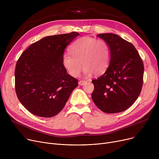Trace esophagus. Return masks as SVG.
Here are the masks:
<instances>
[{
    "label": "esophagus",
    "instance_id": "obj_1",
    "mask_svg": "<svg viewBox=\"0 0 159 159\" xmlns=\"http://www.w3.org/2000/svg\"><path fill=\"white\" fill-rule=\"evenodd\" d=\"M86 82H87V81H86V80H80L79 82V84L80 86H82V85H84Z\"/></svg>",
    "mask_w": 159,
    "mask_h": 159
}]
</instances>
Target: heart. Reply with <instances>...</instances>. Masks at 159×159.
Instances as JSON below:
<instances>
[{
    "label": "heart",
    "instance_id": "obj_1",
    "mask_svg": "<svg viewBox=\"0 0 159 159\" xmlns=\"http://www.w3.org/2000/svg\"><path fill=\"white\" fill-rule=\"evenodd\" d=\"M71 53L62 56V64L71 76L77 77L84 67L87 76L94 73L101 75L110 65L111 52L109 45L103 40L84 37L75 41L70 48Z\"/></svg>",
    "mask_w": 159,
    "mask_h": 159
}]
</instances>
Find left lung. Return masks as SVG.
<instances>
[{"mask_svg":"<svg viewBox=\"0 0 159 159\" xmlns=\"http://www.w3.org/2000/svg\"><path fill=\"white\" fill-rule=\"evenodd\" d=\"M99 37L109 45L111 60L106 72L93 80V101L101 111L116 113L127 110L139 97L143 84L144 64L131 43L113 33Z\"/></svg>","mask_w":159,"mask_h":159,"instance_id":"8db88e82","label":"left lung"}]
</instances>
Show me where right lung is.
Instances as JSON below:
<instances>
[{
  "instance_id": "1",
  "label": "right lung",
  "mask_w": 159,
  "mask_h": 159,
  "mask_svg": "<svg viewBox=\"0 0 159 159\" xmlns=\"http://www.w3.org/2000/svg\"><path fill=\"white\" fill-rule=\"evenodd\" d=\"M79 35L73 31L44 37L30 46L16 62V94L33 115L55 116L77 87L78 80L67 73L62 59L65 48Z\"/></svg>"
}]
</instances>
